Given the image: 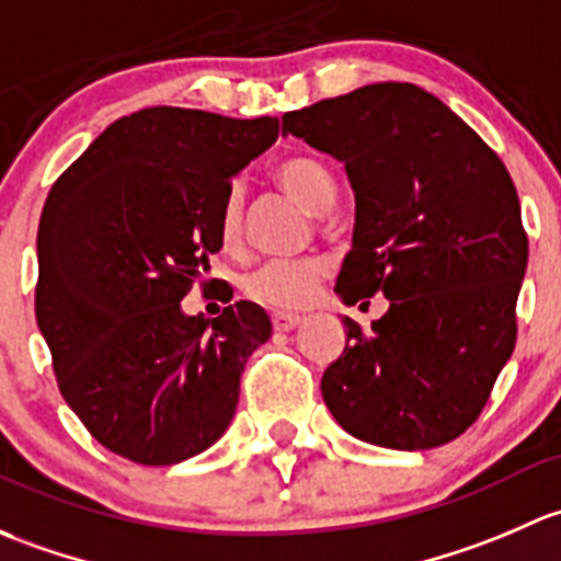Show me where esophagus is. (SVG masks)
<instances>
[{"label":"esophagus","mask_w":561,"mask_h":561,"mask_svg":"<svg viewBox=\"0 0 561 561\" xmlns=\"http://www.w3.org/2000/svg\"><path fill=\"white\" fill-rule=\"evenodd\" d=\"M299 321H302V319H299V316H294V313H273V327L278 329V332H291V329L297 327Z\"/></svg>","instance_id":"34e87169"}]
</instances>
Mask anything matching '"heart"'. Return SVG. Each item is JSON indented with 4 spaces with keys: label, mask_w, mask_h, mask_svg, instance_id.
Returning <instances> with one entry per match:
<instances>
[{
    "label": "heart",
    "mask_w": 561,
    "mask_h": 561,
    "mask_svg": "<svg viewBox=\"0 0 561 561\" xmlns=\"http://www.w3.org/2000/svg\"><path fill=\"white\" fill-rule=\"evenodd\" d=\"M273 178L288 194L297 196L313 210H329L337 196L332 170L310 153H286L273 164ZM216 234L221 248L234 251L245 238V196L240 183H232L218 207ZM329 275V262L323 256L302 259H273L259 264L242 278V294L253 302L273 310H299L313 302L321 291V283Z\"/></svg>",
    "instance_id": "b5f03b06"
}]
</instances>
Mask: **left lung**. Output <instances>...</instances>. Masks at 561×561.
<instances>
[{
  "mask_svg": "<svg viewBox=\"0 0 561 561\" xmlns=\"http://www.w3.org/2000/svg\"><path fill=\"white\" fill-rule=\"evenodd\" d=\"M283 135L345 161L354 248L337 294L389 310L321 378L327 408L373 446L426 451L470 430L516 348L529 240L492 148L413 83H373L283 115Z\"/></svg>",
  "mask_w": 561,
  "mask_h": 561,
  "instance_id": "obj_1",
  "label": "left lung"
}]
</instances>
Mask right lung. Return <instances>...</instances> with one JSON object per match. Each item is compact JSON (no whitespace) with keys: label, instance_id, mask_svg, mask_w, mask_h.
<instances>
[{"label":"right lung","instance_id":"1","mask_svg":"<svg viewBox=\"0 0 561 561\" xmlns=\"http://www.w3.org/2000/svg\"><path fill=\"white\" fill-rule=\"evenodd\" d=\"M278 121L146 107L110 124L59 175L37 232L34 313L56 383L94 440L148 467L210 448L248 356L273 323L251 302L213 321L181 299L221 248L218 207Z\"/></svg>","mask_w":561,"mask_h":561}]
</instances>
